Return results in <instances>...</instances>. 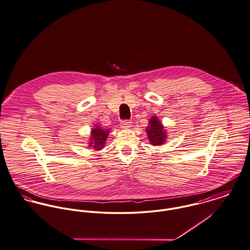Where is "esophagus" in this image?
Instances as JSON below:
<instances>
[{"label":"esophagus","mask_w":250,"mask_h":250,"mask_svg":"<svg viewBox=\"0 0 250 250\" xmlns=\"http://www.w3.org/2000/svg\"><path fill=\"white\" fill-rule=\"evenodd\" d=\"M120 126H121V128H130V127H132V121L128 120V119L122 120L120 123Z\"/></svg>","instance_id":"34e87169"}]
</instances>
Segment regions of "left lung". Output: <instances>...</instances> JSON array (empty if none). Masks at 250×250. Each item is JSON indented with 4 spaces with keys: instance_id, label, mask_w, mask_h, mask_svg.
<instances>
[{
    "instance_id": "1",
    "label": "left lung",
    "mask_w": 250,
    "mask_h": 250,
    "mask_svg": "<svg viewBox=\"0 0 250 250\" xmlns=\"http://www.w3.org/2000/svg\"><path fill=\"white\" fill-rule=\"evenodd\" d=\"M146 132L152 145H161L166 139V133L163 130V126L156 116L150 118L149 127L146 128Z\"/></svg>"
}]
</instances>
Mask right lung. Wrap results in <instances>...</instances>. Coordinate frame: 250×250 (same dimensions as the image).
<instances>
[{
	"label": "right lung",
	"instance_id": "1",
	"mask_svg": "<svg viewBox=\"0 0 250 250\" xmlns=\"http://www.w3.org/2000/svg\"><path fill=\"white\" fill-rule=\"evenodd\" d=\"M110 133V130L103 129L96 125V128H94L91 131V139L90 146L92 148H95L96 150H100L104 147L105 141L108 137V135Z\"/></svg>",
	"mask_w": 250,
	"mask_h": 250
}]
</instances>
